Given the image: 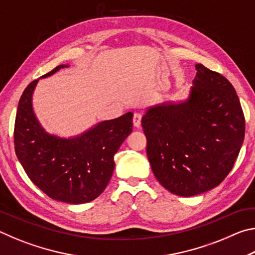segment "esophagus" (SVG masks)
I'll list each match as a JSON object with an SVG mask.
<instances>
[{
	"label": "esophagus",
	"mask_w": 255,
	"mask_h": 255,
	"mask_svg": "<svg viewBox=\"0 0 255 255\" xmlns=\"http://www.w3.org/2000/svg\"><path fill=\"white\" fill-rule=\"evenodd\" d=\"M141 117H143V116H141L140 112H136V114H133V117H132V124H133V126L137 127V128L140 126V124H141Z\"/></svg>",
	"instance_id": "esophagus-1"
}]
</instances>
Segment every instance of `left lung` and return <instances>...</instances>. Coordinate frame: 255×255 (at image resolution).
Returning <instances> with one entry per match:
<instances>
[{
	"label": "left lung",
	"instance_id": "1",
	"mask_svg": "<svg viewBox=\"0 0 255 255\" xmlns=\"http://www.w3.org/2000/svg\"><path fill=\"white\" fill-rule=\"evenodd\" d=\"M196 70L187 100L149 108L141 119L155 178L181 197L221 184L234 166L245 133L234 86L202 64Z\"/></svg>",
	"mask_w": 255,
	"mask_h": 255
}]
</instances>
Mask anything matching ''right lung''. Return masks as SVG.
<instances>
[{
    "label": "right lung",
    "mask_w": 255,
    "mask_h": 255,
    "mask_svg": "<svg viewBox=\"0 0 255 255\" xmlns=\"http://www.w3.org/2000/svg\"><path fill=\"white\" fill-rule=\"evenodd\" d=\"M55 67L41 79L55 74ZM32 81L20 98L14 124V149L29 179L51 199L79 205L96 199L114 173V156L132 131V112L105 120L79 136L47 132L34 115Z\"/></svg>",
    "instance_id": "add662e5"
}]
</instances>
